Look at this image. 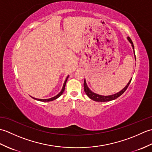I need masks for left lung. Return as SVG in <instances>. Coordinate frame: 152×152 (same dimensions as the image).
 I'll use <instances>...</instances> for the list:
<instances>
[{"instance_id": "1", "label": "left lung", "mask_w": 152, "mask_h": 152, "mask_svg": "<svg viewBox=\"0 0 152 152\" xmlns=\"http://www.w3.org/2000/svg\"><path fill=\"white\" fill-rule=\"evenodd\" d=\"M128 40L130 42L131 44H132V47H133V50H134V45H133V42H132L131 39L130 38V37H128L127 38ZM134 56H135V53H134ZM135 59H136V56H135ZM131 80L132 78L130 80V81L129 82V83H127V85L126 86L125 88L123 89L121 91H120L119 92L115 93V94L114 95H108V96H103V95H98V94H96V93L92 92L91 90H90L88 86H87L86 84V80H84V83H83V87H84V91L86 92V95H88L89 97L93 100V101H97V102H106V101H112V100H114L115 99L118 98L119 96H121L123 93H124L126 89H127L128 86H129L130 83L131 82Z\"/></svg>"}]
</instances>
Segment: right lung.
Returning a JSON list of instances; mask_svg holds the SVG:
<instances>
[{"instance_id": "1", "label": "right lung", "mask_w": 152, "mask_h": 152, "mask_svg": "<svg viewBox=\"0 0 152 152\" xmlns=\"http://www.w3.org/2000/svg\"><path fill=\"white\" fill-rule=\"evenodd\" d=\"M68 78H69V76H67V78H66L65 81H64V84H63V89H62V90H61V92L59 93V94L57 95L56 96H55L54 97L50 98V99H35V98H33V99H36V100H37V101H39L48 102V101H53V100L57 99L58 97H59V96H60L61 95L63 94V92H64V89H65V86H66V81H67V79H68Z\"/></svg>"}]
</instances>
